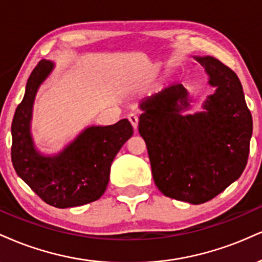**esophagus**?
Segmentation results:
<instances>
[{"instance_id":"esophagus-1","label":"esophagus","mask_w":262,"mask_h":262,"mask_svg":"<svg viewBox=\"0 0 262 262\" xmlns=\"http://www.w3.org/2000/svg\"><path fill=\"white\" fill-rule=\"evenodd\" d=\"M128 119H129V121H130L132 125H133L134 129H137V128H138V123H139V118H138L137 113H133V112L129 113V115H128Z\"/></svg>"}]
</instances>
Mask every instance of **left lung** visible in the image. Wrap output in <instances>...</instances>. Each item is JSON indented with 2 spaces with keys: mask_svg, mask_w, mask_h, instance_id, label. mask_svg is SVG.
<instances>
[{
  "mask_svg": "<svg viewBox=\"0 0 262 262\" xmlns=\"http://www.w3.org/2000/svg\"><path fill=\"white\" fill-rule=\"evenodd\" d=\"M216 93L206 112L182 116L188 106L182 84L141 105L139 133L156 187L166 196L199 205L222 193L247 166L253 118L237 74L219 59L196 57ZM181 105H178V102Z\"/></svg>",
  "mask_w": 262,
  "mask_h": 262,
  "instance_id": "obj_1",
  "label": "left lung"
}]
</instances>
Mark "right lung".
I'll list each match as a JSON object with an SVG mask.
<instances>
[{
    "label": "right lung",
    "mask_w": 262,
    "mask_h": 262,
    "mask_svg": "<svg viewBox=\"0 0 262 262\" xmlns=\"http://www.w3.org/2000/svg\"><path fill=\"white\" fill-rule=\"evenodd\" d=\"M53 63L40 61L28 79L25 94L12 121V163L17 174L51 206L58 209L93 203L105 193L110 169L119 149L133 135L128 119L107 127H90L62 152L40 155L30 137V119L37 88Z\"/></svg>",
    "instance_id": "obj_1"
}]
</instances>
